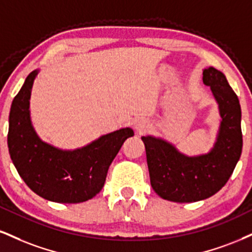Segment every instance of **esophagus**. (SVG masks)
Here are the masks:
<instances>
[{
    "instance_id": "esophagus-1",
    "label": "esophagus",
    "mask_w": 252,
    "mask_h": 252,
    "mask_svg": "<svg viewBox=\"0 0 252 252\" xmlns=\"http://www.w3.org/2000/svg\"><path fill=\"white\" fill-rule=\"evenodd\" d=\"M135 129L137 134L142 135L150 129V122L148 120H139L135 124Z\"/></svg>"
}]
</instances>
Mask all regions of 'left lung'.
<instances>
[{
  "label": "left lung",
  "instance_id": "8db88e82",
  "mask_svg": "<svg viewBox=\"0 0 252 252\" xmlns=\"http://www.w3.org/2000/svg\"><path fill=\"white\" fill-rule=\"evenodd\" d=\"M203 83L210 87L222 117L215 147L207 155L188 157L160 138L143 136L150 183L166 201L190 203L209 198L229 181L243 147L241 105L223 72L203 70Z\"/></svg>",
  "mask_w": 252,
  "mask_h": 252
}]
</instances>
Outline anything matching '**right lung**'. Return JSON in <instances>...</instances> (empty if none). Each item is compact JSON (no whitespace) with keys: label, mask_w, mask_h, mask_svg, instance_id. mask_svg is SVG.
<instances>
[{"label":"right lung","mask_w":252,"mask_h":252,"mask_svg":"<svg viewBox=\"0 0 252 252\" xmlns=\"http://www.w3.org/2000/svg\"><path fill=\"white\" fill-rule=\"evenodd\" d=\"M37 72L34 70L27 76L11 103L8 131L11 160L27 186L38 196L57 203L86 202L101 191L109 166L134 131L120 129L72 151L42 142L32 128L29 113Z\"/></svg>","instance_id":"1"}]
</instances>
